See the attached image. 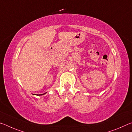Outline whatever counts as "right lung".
Wrapping results in <instances>:
<instances>
[{
  "instance_id": "obj_1",
  "label": "right lung",
  "mask_w": 132,
  "mask_h": 132,
  "mask_svg": "<svg viewBox=\"0 0 132 132\" xmlns=\"http://www.w3.org/2000/svg\"><path fill=\"white\" fill-rule=\"evenodd\" d=\"M45 94H46V93H44V94H39V95H44Z\"/></svg>"
}]
</instances>
